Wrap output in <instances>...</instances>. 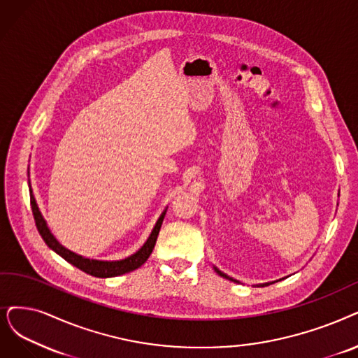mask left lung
Returning a JSON list of instances; mask_svg holds the SVG:
<instances>
[{
	"instance_id": "1",
	"label": "left lung",
	"mask_w": 358,
	"mask_h": 358,
	"mask_svg": "<svg viewBox=\"0 0 358 358\" xmlns=\"http://www.w3.org/2000/svg\"><path fill=\"white\" fill-rule=\"evenodd\" d=\"M214 270H216V273H217V275H220L222 278H224V279H229V280H234V282H236L235 279H232V278H229L227 275H224V273H223V271H220V270H219L217 267H214ZM267 285H270V283H263V285H260V287H267Z\"/></svg>"
}]
</instances>
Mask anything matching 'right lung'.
<instances>
[{
    "instance_id": "obj_1",
    "label": "right lung",
    "mask_w": 358,
    "mask_h": 358,
    "mask_svg": "<svg viewBox=\"0 0 358 358\" xmlns=\"http://www.w3.org/2000/svg\"><path fill=\"white\" fill-rule=\"evenodd\" d=\"M29 192H31V206H32L35 224L38 227L39 235L42 236V239L45 241V244L52 251H55L57 254H59L60 257H63L66 262H69L70 264H73L75 267L80 268L82 271H85V273H88V275L95 276V278L120 276V275H124V273H129V271L136 270L138 267H141L142 264H144L148 260V257L151 255V252L154 250L155 241H157V236H159L160 227H162L164 214H166V210H164L162 213V216L159 217V220H157V223H155V226L152 229L151 235L148 236L147 242L135 254L126 257V259H123V260H116V262L91 260V259H87V257H82V255H79V254H76L73 251L64 248L60 244V242L54 238V235L51 234V231H50L48 226H47V222L44 220V217H42V214H41V211L38 208V204L35 201V196L32 194L31 185H29Z\"/></svg>"
}]
</instances>
